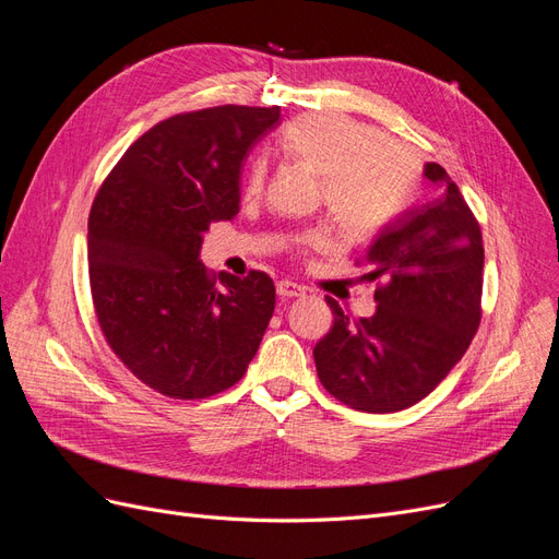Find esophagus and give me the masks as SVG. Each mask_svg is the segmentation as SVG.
Here are the masks:
<instances>
[{
	"label": "esophagus",
	"instance_id": "obj_1",
	"mask_svg": "<svg viewBox=\"0 0 559 559\" xmlns=\"http://www.w3.org/2000/svg\"><path fill=\"white\" fill-rule=\"evenodd\" d=\"M277 296L280 298H300V296H306V289H302V286L296 282L282 280V282H277Z\"/></svg>",
	"mask_w": 559,
	"mask_h": 559
}]
</instances>
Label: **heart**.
<instances>
[{
  "mask_svg": "<svg viewBox=\"0 0 559 559\" xmlns=\"http://www.w3.org/2000/svg\"><path fill=\"white\" fill-rule=\"evenodd\" d=\"M282 154L319 177L324 205L347 238L361 240L378 233L401 212L413 193L419 165L413 151L382 138L341 114H308L284 128L277 142ZM265 181L263 160H253L245 177V193L259 195ZM300 249L331 247L326 230L298 238Z\"/></svg>",
  "mask_w": 559,
  "mask_h": 559,
  "instance_id": "obj_1",
  "label": "heart"
}]
</instances>
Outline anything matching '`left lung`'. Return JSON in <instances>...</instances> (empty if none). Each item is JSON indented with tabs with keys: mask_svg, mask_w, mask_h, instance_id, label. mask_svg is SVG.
I'll return each instance as SVG.
<instances>
[{
	"mask_svg": "<svg viewBox=\"0 0 559 559\" xmlns=\"http://www.w3.org/2000/svg\"><path fill=\"white\" fill-rule=\"evenodd\" d=\"M433 198L401 212L364 263L378 280L373 317L349 319L333 298V326L314 345L326 392L361 413H396L431 394L464 357L480 324L483 235L438 163L425 165Z\"/></svg>",
	"mask_w": 559,
	"mask_h": 559,
	"instance_id": "obj_1",
	"label": "left lung"
}]
</instances>
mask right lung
<instances>
[{"label":"right lung","instance_id":"add662e5","mask_svg":"<svg viewBox=\"0 0 559 559\" xmlns=\"http://www.w3.org/2000/svg\"><path fill=\"white\" fill-rule=\"evenodd\" d=\"M280 107L224 105L146 130L99 186L88 216L93 306L109 347L158 394L193 401L233 386L275 310V284L210 275L202 235L240 212L249 148Z\"/></svg>","mask_w":559,"mask_h":559}]
</instances>
